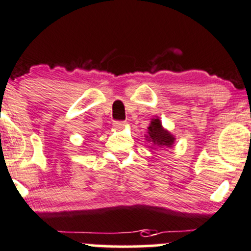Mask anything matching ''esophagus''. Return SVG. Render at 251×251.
I'll use <instances>...</instances> for the list:
<instances>
[{
    "instance_id": "34e87169",
    "label": "esophagus",
    "mask_w": 251,
    "mask_h": 251,
    "mask_svg": "<svg viewBox=\"0 0 251 251\" xmlns=\"http://www.w3.org/2000/svg\"><path fill=\"white\" fill-rule=\"evenodd\" d=\"M113 126L115 128H123L125 126V121H121V120H115L113 123Z\"/></svg>"
}]
</instances>
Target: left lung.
I'll return each mask as SVG.
<instances>
[{"label": "left lung", "mask_w": 251, "mask_h": 251, "mask_svg": "<svg viewBox=\"0 0 251 251\" xmlns=\"http://www.w3.org/2000/svg\"><path fill=\"white\" fill-rule=\"evenodd\" d=\"M147 138H149V141L153 142L156 146L166 147H170L175 140L168 131L164 130L159 119H153L151 120V126L148 127V136H147Z\"/></svg>", "instance_id": "left-lung-1"}]
</instances>
